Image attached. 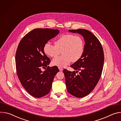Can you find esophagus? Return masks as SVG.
<instances>
[{
  "label": "esophagus",
  "instance_id": "34e87169",
  "mask_svg": "<svg viewBox=\"0 0 121 121\" xmlns=\"http://www.w3.org/2000/svg\"><path fill=\"white\" fill-rule=\"evenodd\" d=\"M58 68H59V69L60 71H63V68H61V67H59Z\"/></svg>",
  "mask_w": 121,
  "mask_h": 121
}]
</instances>
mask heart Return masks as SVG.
I'll use <instances>...</instances> for the list:
<instances>
[{"label":"heart","instance_id":"b5f03b06","mask_svg":"<svg viewBox=\"0 0 121 121\" xmlns=\"http://www.w3.org/2000/svg\"><path fill=\"white\" fill-rule=\"evenodd\" d=\"M84 51V42L80 36L73 34H64L60 36L55 41V45L50 42L46 43L43 47V51L47 56L55 57L60 53L62 55L53 59L51 64L63 67L72 61H78L81 58Z\"/></svg>","mask_w":121,"mask_h":121}]
</instances>
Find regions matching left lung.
Instances as JSON below:
<instances>
[{"instance_id": "left-lung-1", "label": "left lung", "mask_w": 121, "mask_h": 121, "mask_svg": "<svg viewBox=\"0 0 121 121\" xmlns=\"http://www.w3.org/2000/svg\"><path fill=\"white\" fill-rule=\"evenodd\" d=\"M69 31L81 35L85 44L81 58L71 66L76 71L63 70L65 84L71 95L83 98L94 89L100 78L104 60L103 50L99 39L89 31L80 29ZM78 70L79 74L76 75Z\"/></svg>"}]
</instances>
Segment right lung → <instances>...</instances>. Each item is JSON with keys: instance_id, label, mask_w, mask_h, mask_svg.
<instances>
[{"instance_id": "add662e5", "label": "right lung", "mask_w": 121, "mask_h": 121, "mask_svg": "<svg viewBox=\"0 0 121 121\" xmlns=\"http://www.w3.org/2000/svg\"><path fill=\"white\" fill-rule=\"evenodd\" d=\"M59 33L58 29H35L18 45L15 55L17 75L22 86L35 98L49 93L54 78L59 72L57 66L49 68L50 60L43 51L44 45ZM43 66L47 67L44 72L41 70Z\"/></svg>"}]
</instances>
